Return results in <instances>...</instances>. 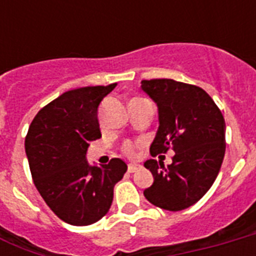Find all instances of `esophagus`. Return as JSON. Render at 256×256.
Listing matches in <instances>:
<instances>
[{
  "mask_svg": "<svg viewBox=\"0 0 256 256\" xmlns=\"http://www.w3.org/2000/svg\"><path fill=\"white\" fill-rule=\"evenodd\" d=\"M140 168V164H128V172H134V171H136V170H138V168Z\"/></svg>",
  "mask_w": 256,
  "mask_h": 256,
  "instance_id": "obj_1",
  "label": "esophagus"
}]
</instances>
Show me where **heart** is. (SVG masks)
<instances>
[{
	"label": "heart",
	"mask_w": 256,
	"mask_h": 256,
	"mask_svg": "<svg viewBox=\"0 0 256 256\" xmlns=\"http://www.w3.org/2000/svg\"><path fill=\"white\" fill-rule=\"evenodd\" d=\"M122 150H124V154L132 156V154H134V144H132V142H124V146H122Z\"/></svg>",
	"instance_id": "1"
}]
</instances>
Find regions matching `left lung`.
<instances>
[{
    "label": "left lung",
    "instance_id": "1",
    "mask_svg": "<svg viewBox=\"0 0 256 256\" xmlns=\"http://www.w3.org/2000/svg\"><path fill=\"white\" fill-rule=\"evenodd\" d=\"M140 88L160 112V128L150 154L175 152L168 168L156 160L144 162L154 182L144 194L164 210H184L198 202L218 176L226 152L224 118L199 86L162 78L144 80Z\"/></svg>",
    "mask_w": 256,
    "mask_h": 256
}]
</instances>
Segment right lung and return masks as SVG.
<instances>
[{"instance_id": "right-lung-1", "label": "right lung", "mask_w": 256, "mask_h": 256, "mask_svg": "<svg viewBox=\"0 0 256 256\" xmlns=\"http://www.w3.org/2000/svg\"><path fill=\"white\" fill-rule=\"evenodd\" d=\"M116 86L64 92L38 112L26 134L25 152L38 192L58 218L73 226L92 224L108 214L114 186L128 170L120 158L100 168L86 160L88 142L100 138L98 106Z\"/></svg>"}]
</instances>
